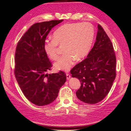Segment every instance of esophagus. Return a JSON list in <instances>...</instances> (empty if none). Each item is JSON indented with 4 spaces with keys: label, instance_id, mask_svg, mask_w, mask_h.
Listing matches in <instances>:
<instances>
[{
    "label": "esophagus",
    "instance_id": "34e87169",
    "mask_svg": "<svg viewBox=\"0 0 131 131\" xmlns=\"http://www.w3.org/2000/svg\"><path fill=\"white\" fill-rule=\"evenodd\" d=\"M66 76H67V80H68V79H69L71 77L69 73H66Z\"/></svg>",
    "mask_w": 131,
    "mask_h": 131
}]
</instances>
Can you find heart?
<instances>
[{
    "label": "heart",
    "instance_id": "1",
    "mask_svg": "<svg viewBox=\"0 0 131 131\" xmlns=\"http://www.w3.org/2000/svg\"><path fill=\"white\" fill-rule=\"evenodd\" d=\"M94 35V28L89 22L65 24L54 31L53 39L45 41L43 49L51 59L56 60L59 57L58 45L64 46L65 53L54 66L57 69L68 71L76 58L80 60L89 53Z\"/></svg>",
    "mask_w": 131,
    "mask_h": 131
}]
</instances>
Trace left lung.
<instances>
[{
  "label": "left lung",
  "instance_id": "1",
  "mask_svg": "<svg viewBox=\"0 0 131 131\" xmlns=\"http://www.w3.org/2000/svg\"><path fill=\"white\" fill-rule=\"evenodd\" d=\"M116 59L110 38L100 25L93 48L84 61L71 69L81 82L76 92L79 100L89 104L101 102L108 94L116 78Z\"/></svg>",
  "mask_w": 131,
  "mask_h": 131
}]
</instances>
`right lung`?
Returning a JSON list of instances; mask_svg holds the SVG:
<instances>
[{"label":"right lung","mask_w":131,"mask_h":131,"mask_svg":"<svg viewBox=\"0 0 131 131\" xmlns=\"http://www.w3.org/2000/svg\"><path fill=\"white\" fill-rule=\"evenodd\" d=\"M63 21L34 23L21 37L16 49L15 78L27 99L38 106L53 102L66 81V74L62 71L46 74L52 65L43 49L50 31Z\"/></svg>","instance_id":"add662e5"}]
</instances>
